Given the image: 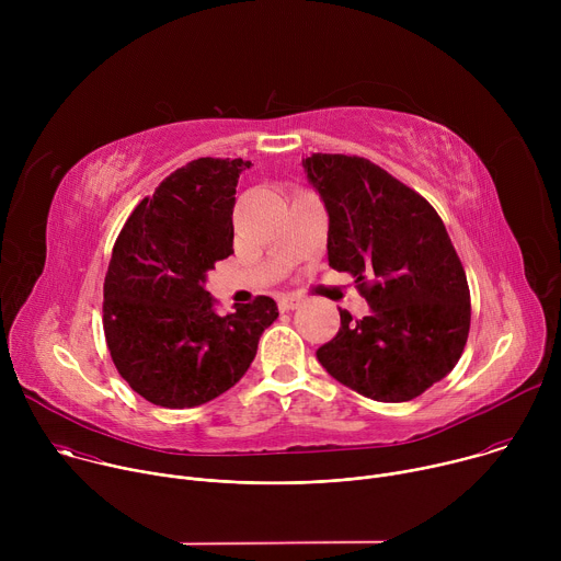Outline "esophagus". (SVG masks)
Here are the masks:
<instances>
[{
  "mask_svg": "<svg viewBox=\"0 0 561 561\" xmlns=\"http://www.w3.org/2000/svg\"><path fill=\"white\" fill-rule=\"evenodd\" d=\"M299 301H301V297H297V295H282V297L277 299V306H279V310H282V312H286V310L297 308V306H299Z\"/></svg>",
  "mask_w": 561,
  "mask_h": 561,
  "instance_id": "34e87169",
  "label": "esophagus"
}]
</instances>
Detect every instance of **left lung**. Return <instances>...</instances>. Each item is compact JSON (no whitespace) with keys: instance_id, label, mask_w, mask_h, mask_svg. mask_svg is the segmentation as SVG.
I'll return each instance as SVG.
<instances>
[{"instance_id":"left-lung-1","label":"left lung","mask_w":561,"mask_h":561,"mask_svg":"<svg viewBox=\"0 0 561 561\" xmlns=\"http://www.w3.org/2000/svg\"><path fill=\"white\" fill-rule=\"evenodd\" d=\"M329 213V264L351 273L370 312L340 308L317 351L329 375L377 402H409L444 379L470 329V293L444 221L415 191L364 157L301 159Z\"/></svg>"}]
</instances>
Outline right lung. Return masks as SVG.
Masks as SVG:
<instances>
[{"label":"right lung","mask_w":561,"mask_h":561,"mask_svg":"<svg viewBox=\"0 0 561 561\" xmlns=\"http://www.w3.org/2000/svg\"><path fill=\"white\" fill-rule=\"evenodd\" d=\"M251 162L199 157L139 202L113 247L104 333L119 375L146 402L193 409L244 377L277 304L260 295L219 314L208 271L232 253L237 180Z\"/></svg>","instance_id":"right-lung-1"}]
</instances>
